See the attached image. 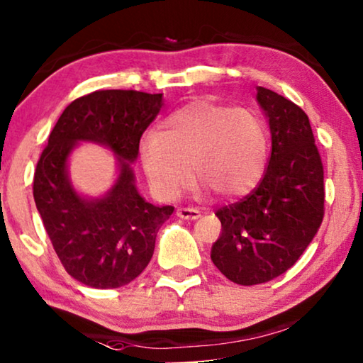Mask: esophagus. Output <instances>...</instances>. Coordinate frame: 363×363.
<instances>
[{"label": "esophagus", "instance_id": "34e87169", "mask_svg": "<svg viewBox=\"0 0 363 363\" xmlns=\"http://www.w3.org/2000/svg\"><path fill=\"white\" fill-rule=\"evenodd\" d=\"M177 217L181 218H186V220H196V218L201 217V212L197 211V208H192V207H179L176 211Z\"/></svg>", "mask_w": 363, "mask_h": 363}]
</instances>
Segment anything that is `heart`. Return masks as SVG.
<instances>
[{"label":"heart","mask_w":363,"mask_h":363,"mask_svg":"<svg viewBox=\"0 0 363 363\" xmlns=\"http://www.w3.org/2000/svg\"><path fill=\"white\" fill-rule=\"evenodd\" d=\"M140 152L157 197H179L192 174L199 194L211 189L233 199L252 191L262 177L268 135L253 111L192 101L164 121L160 135L146 136Z\"/></svg>","instance_id":"1"}]
</instances>
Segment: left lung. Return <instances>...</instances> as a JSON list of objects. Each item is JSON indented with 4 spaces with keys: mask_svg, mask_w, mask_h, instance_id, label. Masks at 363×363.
Here are the masks:
<instances>
[{
    "mask_svg": "<svg viewBox=\"0 0 363 363\" xmlns=\"http://www.w3.org/2000/svg\"><path fill=\"white\" fill-rule=\"evenodd\" d=\"M272 156L263 179L240 202L218 208L222 235L211 258L230 281H272L298 262L324 217V167L308 115L277 91L258 86Z\"/></svg>",
    "mask_w": 363,
    "mask_h": 363,
    "instance_id": "1",
    "label": "left lung"
}]
</instances>
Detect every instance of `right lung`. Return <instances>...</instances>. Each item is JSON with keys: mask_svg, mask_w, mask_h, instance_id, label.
I'll return each mask as SVG.
<instances>
[{"mask_svg": "<svg viewBox=\"0 0 363 363\" xmlns=\"http://www.w3.org/2000/svg\"><path fill=\"white\" fill-rule=\"evenodd\" d=\"M162 106V94L99 90L60 115L34 172V202L70 277L96 289L131 283L155 253L156 235L174 212L138 192L131 164L140 140ZM80 140L104 144L119 161V177L101 198H84L68 179L67 161Z\"/></svg>", "mask_w": 363, "mask_h": 363, "instance_id": "right-lung-1", "label": "right lung"}]
</instances>
